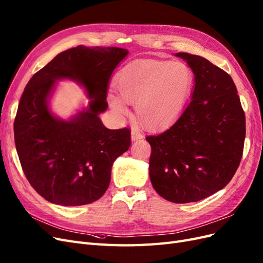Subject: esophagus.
<instances>
[{"mask_svg":"<svg viewBox=\"0 0 263 263\" xmlns=\"http://www.w3.org/2000/svg\"><path fill=\"white\" fill-rule=\"evenodd\" d=\"M142 137H144V134L141 133L140 129L133 128V130H132V139L133 140H138V139H141Z\"/></svg>","mask_w":263,"mask_h":263,"instance_id":"esophagus-1","label":"esophagus"}]
</instances>
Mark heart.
I'll use <instances>...</instances> for the list:
<instances>
[{"instance_id": "obj_1", "label": "heart", "mask_w": 263, "mask_h": 263, "mask_svg": "<svg viewBox=\"0 0 263 263\" xmlns=\"http://www.w3.org/2000/svg\"><path fill=\"white\" fill-rule=\"evenodd\" d=\"M194 77L181 61H142L126 67L117 79L121 98L108 95L109 105L121 117L129 113L127 102L136 103L138 117L146 125L159 127L171 123L184 108Z\"/></svg>"}]
</instances>
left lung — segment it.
<instances>
[{
	"instance_id": "1",
	"label": "left lung",
	"mask_w": 263,
	"mask_h": 263,
	"mask_svg": "<svg viewBox=\"0 0 263 263\" xmlns=\"http://www.w3.org/2000/svg\"><path fill=\"white\" fill-rule=\"evenodd\" d=\"M177 55L194 72L192 100L176 123L146 139L154 189L183 204L216 193L233 179L242 157L246 117L232 77L200 55Z\"/></svg>"
}]
</instances>
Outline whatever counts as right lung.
Listing matches in <instances>:
<instances>
[{
  "instance_id": "right-lung-1",
  "label": "right lung",
  "mask_w": 263,
  "mask_h": 263,
  "mask_svg": "<svg viewBox=\"0 0 263 263\" xmlns=\"http://www.w3.org/2000/svg\"><path fill=\"white\" fill-rule=\"evenodd\" d=\"M117 47L78 46L60 52L28 81L14 121L24 174L45 200L63 206L93 203L106 192L115 159L128 150L130 129H108L99 114L107 108L109 78L126 54ZM85 86L89 108L70 122L53 118L46 98L59 78Z\"/></svg>"
}]
</instances>
